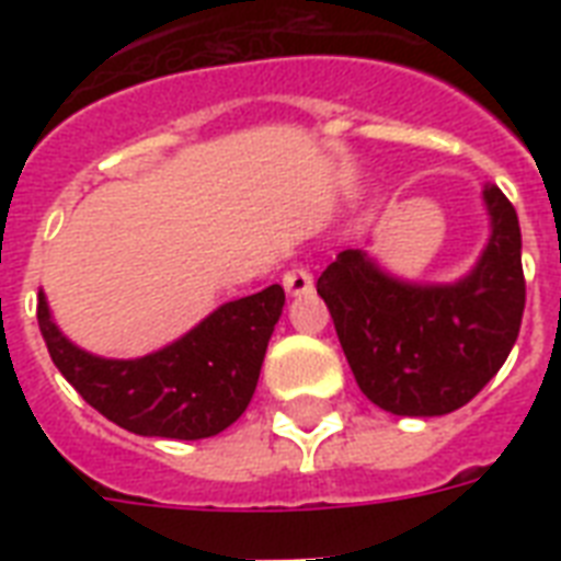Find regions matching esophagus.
I'll return each mask as SVG.
<instances>
[{"instance_id": "esophagus-1", "label": "esophagus", "mask_w": 561, "mask_h": 561, "mask_svg": "<svg viewBox=\"0 0 561 561\" xmlns=\"http://www.w3.org/2000/svg\"><path fill=\"white\" fill-rule=\"evenodd\" d=\"M282 285L288 290L290 297H302V294H311L314 290V276L306 271V267H290L285 276H282Z\"/></svg>"}]
</instances>
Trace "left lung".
Listing matches in <instances>:
<instances>
[{"label":"left lung","mask_w":561,"mask_h":561,"mask_svg":"<svg viewBox=\"0 0 561 561\" xmlns=\"http://www.w3.org/2000/svg\"><path fill=\"white\" fill-rule=\"evenodd\" d=\"M492 236L469 276L416 285L343 250L317 294L329 306L360 392L396 416H445L478 396L513 350L524 317L522 227L497 186L483 188Z\"/></svg>","instance_id":"1"}]
</instances>
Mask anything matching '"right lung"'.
<instances>
[{
    "label": "right lung",
    "mask_w": 561,
    "mask_h": 561,
    "mask_svg": "<svg viewBox=\"0 0 561 561\" xmlns=\"http://www.w3.org/2000/svg\"><path fill=\"white\" fill-rule=\"evenodd\" d=\"M285 290L224 302L180 341L145 358H99L66 341L39 290L37 323L48 355L66 381L101 416L130 434L206 439L220 434L253 399Z\"/></svg>",
    "instance_id": "obj_1"
}]
</instances>
